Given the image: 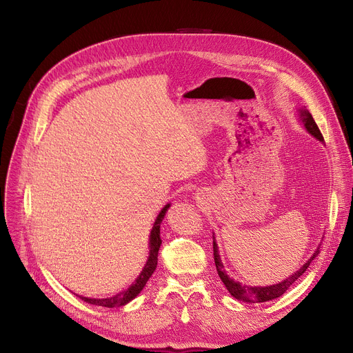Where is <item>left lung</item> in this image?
<instances>
[{
    "mask_svg": "<svg viewBox=\"0 0 353 353\" xmlns=\"http://www.w3.org/2000/svg\"><path fill=\"white\" fill-rule=\"evenodd\" d=\"M299 119L303 123L306 132L309 134H312L314 139H318L319 141L323 143V136L321 133V130L316 125V123H314L312 114L309 113L306 107L299 108ZM318 254H319V248L314 250V253L310 256L309 261L299 270H296L293 274H290L289 277H286V279H283L279 283L269 285V286L242 285L240 282H236L234 279H232V277H229V274L226 273L225 266H223V263H221V259H220V254H219V248H217L214 233H213V256H214V263H216V269H217L220 279H221V282L225 283L226 289L229 290V293L233 296V298H236L237 301L248 302V303H262V302L273 301L276 298H281V296L306 272L309 265L314 261V259L318 257Z\"/></svg>",
    "mask_w": 353,
    "mask_h": 353,
    "instance_id": "8db88e82",
    "label": "left lung"
}]
</instances>
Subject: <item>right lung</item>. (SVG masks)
Listing matches in <instances>:
<instances>
[{
	"mask_svg": "<svg viewBox=\"0 0 353 353\" xmlns=\"http://www.w3.org/2000/svg\"><path fill=\"white\" fill-rule=\"evenodd\" d=\"M170 208L169 203L161 209V212L159 213V216L156 217V221L154 225L152 228V232H150V237H148V248H150V253H148V259L147 262L141 270V273L139 274V277L136 279V282L130 286L128 289L111 296V298H105V299H94V298H83V296H80V298L90 303V305H97V306H104V307H119V306H124L125 303L132 302L136 296L143 290V288L145 286L147 281L150 279V276L154 273L156 268H157V256H159V249H160V245H161V239H160V225L161 221L165 216V212L167 209Z\"/></svg>",
	"mask_w": 353,
	"mask_h": 353,
	"instance_id": "obj_1",
	"label": "right lung"
}]
</instances>
